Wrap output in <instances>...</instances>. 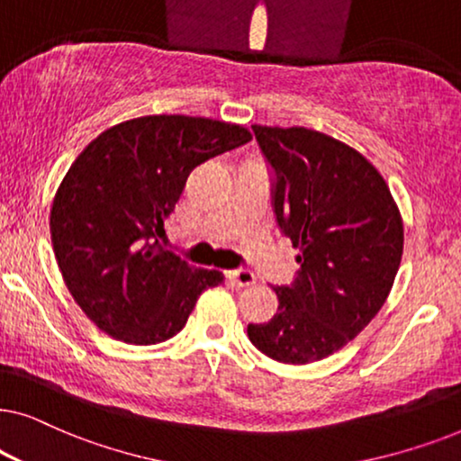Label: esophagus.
Here are the masks:
<instances>
[{
	"label": "esophagus",
	"mask_w": 461,
	"mask_h": 461,
	"mask_svg": "<svg viewBox=\"0 0 461 461\" xmlns=\"http://www.w3.org/2000/svg\"><path fill=\"white\" fill-rule=\"evenodd\" d=\"M229 279L235 283L237 287H249L256 283V275L248 268H237V270H230Z\"/></svg>",
	"instance_id": "1"
}]
</instances>
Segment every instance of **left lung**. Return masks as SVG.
<instances>
[{"mask_svg": "<svg viewBox=\"0 0 461 461\" xmlns=\"http://www.w3.org/2000/svg\"><path fill=\"white\" fill-rule=\"evenodd\" d=\"M273 169V210L300 249L279 312L249 323L251 344L279 363L333 355L380 312L402 256V220L386 180L336 138L306 128L251 125Z\"/></svg>", "mask_w": 461, "mask_h": 461, "instance_id": "8db88e82", "label": "left lung"}]
</instances>
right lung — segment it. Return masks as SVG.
<instances>
[{"label":"right lung","instance_id":"add662e5","mask_svg":"<svg viewBox=\"0 0 461 461\" xmlns=\"http://www.w3.org/2000/svg\"><path fill=\"white\" fill-rule=\"evenodd\" d=\"M243 125L149 115L113 125L81 150L56 191L50 232L68 292L98 330L125 344L166 342L222 283L163 249V222L191 172L243 147Z\"/></svg>","mask_w":461,"mask_h":461}]
</instances>
